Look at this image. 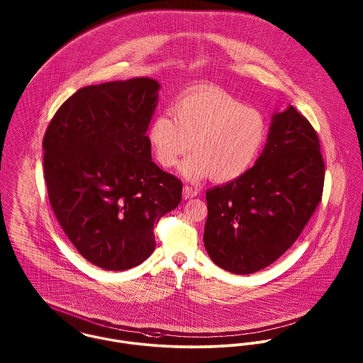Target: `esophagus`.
I'll list each match as a JSON object with an SVG mask.
<instances>
[{"instance_id":"esophagus-1","label":"esophagus","mask_w":363,"mask_h":363,"mask_svg":"<svg viewBox=\"0 0 363 363\" xmlns=\"http://www.w3.org/2000/svg\"><path fill=\"white\" fill-rule=\"evenodd\" d=\"M199 193H200V190H197V189H194V187H191V186H184V187H183V199H184V200L193 199V197H196Z\"/></svg>"}]
</instances>
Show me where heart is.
Returning a JSON list of instances; mask_svg holds the SVG:
<instances>
[{
	"label": "heart",
	"instance_id": "b5f03b06",
	"mask_svg": "<svg viewBox=\"0 0 363 363\" xmlns=\"http://www.w3.org/2000/svg\"><path fill=\"white\" fill-rule=\"evenodd\" d=\"M172 116L159 114L147 137L159 164L172 167L191 150L180 172L189 179L211 174L218 183L233 182L249 172L264 147L267 121L259 110L232 95L207 89L189 94L172 106Z\"/></svg>",
	"mask_w": 363,
	"mask_h": 363
}]
</instances>
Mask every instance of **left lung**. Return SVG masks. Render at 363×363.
Listing matches in <instances>:
<instances>
[{
  "instance_id": "8db88e82",
  "label": "left lung",
  "mask_w": 363,
  "mask_h": 363,
  "mask_svg": "<svg viewBox=\"0 0 363 363\" xmlns=\"http://www.w3.org/2000/svg\"><path fill=\"white\" fill-rule=\"evenodd\" d=\"M324 160L309 120L294 106L272 116L256 164L208 190L204 245L220 268L253 274L279 259L321 201Z\"/></svg>"
}]
</instances>
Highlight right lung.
Listing matches in <instances>:
<instances>
[{
  "mask_svg": "<svg viewBox=\"0 0 363 363\" xmlns=\"http://www.w3.org/2000/svg\"><path fill=\"white\" fill-rule=\"evenodd\" d=\"M159 88L151 78L81 88L43 138L54 215L79 255L108 271L148 259L155 223L182 201V180L152 162L145 135Z\"/></svg>",
  "mask_w": 363,
  "mask_h": 363,
  "instance_id": "add662e5",
  "label": "right lung"
}]
</instances>
